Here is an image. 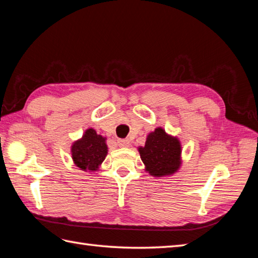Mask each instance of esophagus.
Listing matches in <instances>:
<instances>
[{"mask_svg": "<svg viewBox=\"0 0 258 258\" xmlns=\"http://www.w3.org/2000/svg\"><path fill=\"white\" fill-rule=\"evenodd\" d=\"M117 144H118V146H120V147H126V146L130 145V140H127V139L118 140V141H117Z\"/></svg>", "mask_w": 258, "mask_h": 258, "instance_id": "esophagus-1", "label": "esophagus"}]
</instances>
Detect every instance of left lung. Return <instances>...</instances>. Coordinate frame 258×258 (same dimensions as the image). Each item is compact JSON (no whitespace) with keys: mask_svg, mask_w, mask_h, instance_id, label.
I'll return each mask as SVG.
<instances>
[{"mask_svg":"<svg viewBox=\"0 0 258 258\" xmlns=\"http://www.w3.org/2000/svg\"><path fill=\"white\" fill-rule=\"evenodd\" d=\"M141 158L146 171L153 176L174 174L180 165V144L176 138L169 136L158 127L146 139L144 147H140Z\"/></svg>","mask_w":258,"mask_h":258,"instance_id":"obj_1","label":"left lung"}]
</instances>
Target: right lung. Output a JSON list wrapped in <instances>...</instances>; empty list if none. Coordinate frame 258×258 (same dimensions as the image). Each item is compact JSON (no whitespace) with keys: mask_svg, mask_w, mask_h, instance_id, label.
I'll use <instances>...</instances> for the list:
<instances>
[{"mask_svg":"<svg viewBox=\"0 0 258 258\" xmlns=\"http://www.w3.org/2000/svg\"><path fill=\"white\" fill-rule=\"evenodd\" d=\"M107 154L105 139L94 130L89 128L81 140L72 146V158L75 165L83 171H96Z\"/></svg>","mask_w":258,"mask_h":258,"instance_id":"right-lung-1","label":"right lung"}]
</instances>
